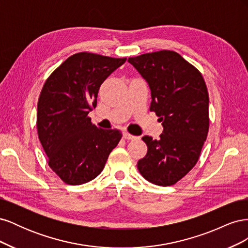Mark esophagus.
Here are the masks:
<instances>
[{
    "label": "esophagus",
    "mask_w": 248,
    "mask_h": 248,
    "mask_svg": "<svg viewBox=\"0 0 248 248\" xmlns=\"http://www.w3.org/2000/svg\"><path fill=\"white\" fill-rule=\"evenodd\" d=\"M123 139H125V140H136L137 137L132 136V134L128 133L127 131H124V132H123Z\"/></svg>",
    "instance_id": "1"
}]
</instances>
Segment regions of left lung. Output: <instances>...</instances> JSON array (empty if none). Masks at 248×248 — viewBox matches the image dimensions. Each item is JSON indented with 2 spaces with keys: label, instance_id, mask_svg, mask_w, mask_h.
<instances>
[{
  "label": "left lung",
  "instance_id": "1",
  "mask_svg": "<svg viewBox=\"0 0 248 248\" xmlns=\"http://www.w3.org/2000/svg\"><path fill=\"white\" fill-rule=\"evenodd\" d=\"M151 90V106L163 131L160 140L145 136L148 152L138 162L140 175L170 186L196 166L209 130V94L202 73L172 50L129 58Z\"/></svg>",
  "mask_w": 248,
  "mask_h": 248
}]
</instances>
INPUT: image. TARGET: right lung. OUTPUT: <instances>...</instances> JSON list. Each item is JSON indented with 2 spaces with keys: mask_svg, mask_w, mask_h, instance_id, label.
Segmentation results:
<instances>
[{
  "mask_svg": "<svg viewBox=\"0 0 248 248\" xmlns=\"http://www.w3.org/2000/svg\"><path fill=\"white\" fill-rule=\"evenodd\" d=\"M125 61L78 52L65 60L43 85L37 132L49 168L67 184L95 179L122 138L118 129L98 128L88 115L97 106L102 82Z\"/></svg>",
  "mask_w": 248,
  "mask_h": 248,
  "instance_id": "obj_1",
  "label": "right lung"
}]
</instances>
